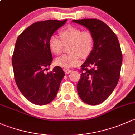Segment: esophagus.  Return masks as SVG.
<instances>
[{
	"mask_svg": "<svg viewBox=\"0 0 135 135\" xmlns=\"http://www.w3.org/2000/svg\"><path fill=\"white\" fill-rule=\"evenodd\" d=\"M65 74H69V73H71V70H70V69H65Z\"/></svg>",
	"mask_w": 135,
	"mask_h": 135,
	"instance_id": "obj_1",
	"label": "esophagus"
}]
</instances>
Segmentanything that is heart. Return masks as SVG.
Instances as JSON below:
<instances>
[{"label": "heart", "instance_id": "b5f03b06", "mask_svg": "<svg viewBox=\"0 0 135 135\" xmlns=\"http://www.w3.org/2000/svg\"><path fill=\"white\" fill-rule=\"evenodd\" d=\"M61 40L55 36L49 39L48 46L53 54L62 52L63 45L68 46L69 54L58 57L55 64L62 68H72L81 62V57L86 59L90 55L94 46V37L90 31H82L79 27L69 26L59 32Z\"/></svg>", "mask_w": 135, "mask_h": 135}]
</instances>
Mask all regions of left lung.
<instances>
[{
	"label": "left lung",
	"mask_w": 135,
	"mask_h": 135,
	"mask_svg": "<svg viewBox=\"0 0 135 135\" xmlns=\"http://www.w3.org/2000/svg\"><path fill=\"white\" fill-rule=\"evenodd\" d=\"M73 21L85 27L93 35V50L81 66L77 91L83 101L97 105L111 95L119 81L122 63L120 45L115 34L100 20Z\"/></svg>",
	"instance_id": "1"
}]
</instances>
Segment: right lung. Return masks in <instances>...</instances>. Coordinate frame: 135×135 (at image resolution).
I'll list each match as a JSON object with an SVG mask.
<instances>
[{
	"instance_id": "obj_1",
	"label": "right lung",
	"mask_w": 135,
	"mask_h": 135,
	"mask_svg": "<svg viewBox=\"0 0 135 135\" xmlns=\"http://www.w3.org/2000/svg\"><path fill=\"white\" fill-rule=\"evenodd\" d=\"M66 21L35 23L20 34L16 42L12 59L16 83L26 99L36 105H45L54 100L65 76L59 66L50 73L45 70L53 61L49 39Z\"/></svg>"
}]
</instances>
